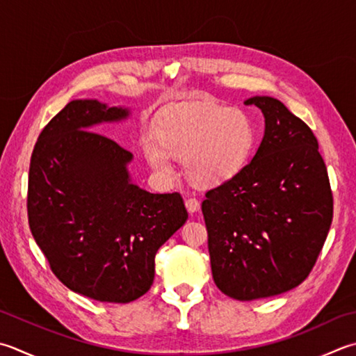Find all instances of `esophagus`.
I'll return each instance as SVG.
<instances>
[{"mask_svg":"<svg viewBox=\"0 0 356 356\" xmlns=\"http://www.w3.org/2000/svg\"><path fill=\"white\" fill-rule=\"evenodd\" d=\"M185 207L190 213H197L200 210V202L194 197H188L185 200Z\"/></svg>","mask_w":356,"mask_h":356,"instance_id":"34e87169","label":"esophagus"}]
</instances>
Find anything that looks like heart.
<instances>
[{"label":"heart","mask_w":356,"mask_h":356,"mask_svg":"<svg viewBox=\"0 0 356 356\" xmlns=\"http://www.w3.org/2000/svg\"><path fill=\"white\" fill-rule=\"evenodd\" d=\"M254 127L241 109L197 100L174 108L140 136V149L156 177L171 184L177 176L172 159L199 185H219L241 171L252 152Z\"/></svg>","instance_id":"1"}]
</instances>
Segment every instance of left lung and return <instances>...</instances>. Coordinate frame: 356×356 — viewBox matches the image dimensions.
<instances>
[{"label":"left lung","instance_id":"8db88e82","mask_svg":"<svg viewBox=\"0 0 356 356\" xmlns=\"http://www.w3.org/2000/svg\"><path fill=\"white\" fill-rule=\"evenodd\" d=\"M259 108L266 131L252 162L207 191L202 202L218 289L238 301L281 295L309 276L333 218V197L318 140L273 97Z\"/></svg>","mask_w":356,"mask_h":356}]
</instances>
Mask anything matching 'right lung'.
Returning a JSON list of instances; mask_svg holds the SVG:
<instances>
[{
  "label": "right lung",
  "mask_w": 356,
  "mask_h": 356,
  "mask_svg": "<svg viewBox=\"0 0 356 356\" xmlns=\"http://www.w3.org/2000/svg\"><path fill=\"white\" fill-rule=\"evenodd\" d=\"M131 111L72 100L41 131L31 157L27 216L54 275L75 293L127 304L154 281L157 250L188 213L179 193L132 184L129 151L94 132Z\"/></svg>",
  "instance_id": "1"
}]
</instances>
